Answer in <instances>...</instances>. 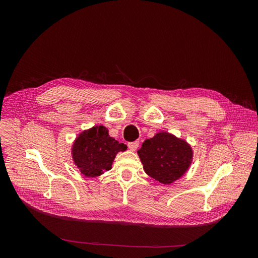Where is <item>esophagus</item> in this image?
<instances>
[{
  "mask_svg": "<svg viewBox=\"0 0 258 258\" xmlns=\"http://www.w3.org/2000/svg\"><path fill=\"white\" fill-rule=\"evenodd\" d=\"M139 141H135V142H130V143H128V147H129V150L130 151H132V152H135V151H137L138 150V147H139Z\"/></svg>",
  "mask_w": 258,
  "mask_h": 258,
  "instance_id": "34e87169",
  "label": "esophagus"
}]
</instances>
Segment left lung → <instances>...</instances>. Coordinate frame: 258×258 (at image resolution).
Wrapping results in <instances>:
<instances>
[{
  "instance_id": "left-lung-1",
  "label": "left lung",
  "mask_w": 258,
  "mask_h": 258,
  "mask_svg": "<svg viewBox=\"0 0 258 258\" xmlns=\"http://www.w3.org/2000/svg\"><path fill=\"white\" fill-rule=\"evenodd\" d=\"M138 155L145 173L162 184L176 181L188 170L192 161L190 145L165 131L145 140Z\"/></svg>"
}]
</instances>
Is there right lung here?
<instances>
[{
  "label": "right lung",
  "mask_w": 258,
  "mask_h": 258,
  "mask_svg": "<svg viewBox=\"0 0 258 258\" xmlns=\"http://www.w3.org/2000/svg\"><path fill=\"white\" fill-rule=\"evenodd\" d=\"M126 150L127 145L108 136L104 126H95L76 138L72 146V157L82 174L96 177L111 170L116 154Z\"/></svg>",
  "instance_id": "add662e5"
}]
</instances>
